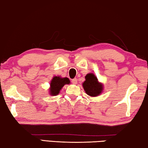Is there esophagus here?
<instances>
[{
	"mask_svg": "<svg viewBox=\"0 0 148 148\" xmlns=\"http://www.w3.org/2000/svg\"><path fill=\"white\" fill-rule=\"evenodd\" d=\"M72 82L73 83V84H77V79H76V78L72 79Z\"/></svg>",
	"mask_w": 148,
	"mask_h": 148,
	"instance_id": "1",
	"label": "esophagus"
}]
</instances>
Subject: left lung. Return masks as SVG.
I'll return each mask as SVG.
<instances>
[{"label": "left lung", "instance_id": "left-lung-1", "mask_svg": "<svg viewBox=\"0 0 148 148\" xmlns=\"http://www.w3.org/2000/svg\"><path fill=\"white\" fill-rule=\"evenodd\" d=\"M86 80L82 84L84 90L88 95L92 97L98 96L103 91V84L100 83L97 77L92 73L85 76Z\"/></svg>", "mask_w": 148, "mask_h": 148}]
</instances>
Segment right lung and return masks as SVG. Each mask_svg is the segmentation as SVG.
<instances>
[{"label": "right lung", "mask_w": 148, "mask_h": 148, "mask_svg": "<svg viewBox=\"0 0 148 148\" xmlns=\"http://www.w3.org/2000/svg\"><path fill=\"white\" fill-rule=\"evenodd\" d=\"M70 81L68 78H62L60 76H54L50 82V87L49 89L50 94L51 96L58 95L64 86L69 84Z\"/></svg>", "instance_id": "obj_1"}]
</instances>
